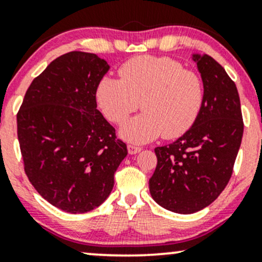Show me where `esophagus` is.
Listing matches in <instances>:
<instances>
[{"instance_id": "obj_1", "label": "esophagus", "mask_w": 262, "mask_h": 262, "mask_svg": "<svg viewBox=\"0 0 262 262\" xmlns=\"http://www.w3.org/2000/svg\"><path fill=\"white\" fill-rule=\"evenodd\" d=\"M142 148L139 147V146H135V145H128L127 146V151L130 155H135V154H139Z\"/></svg>"}]
</instances>
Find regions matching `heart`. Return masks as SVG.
<instances>
[{
  "instance_id": "b5f03b06",
  "label": "heart",
  "mask_w": 262,
  "mask_h": 262,
  "mask_svg": "<svg viewBox=\"0 0 262 262\" xmlns=\"http://www.w3.org/2000/svg\"><path fill=\"white\" fill-rule=\"evenodd\" d=\"M120 80L105 77L96 86V102L110 122L121 125L140 107L143 114L126 122L122 139L145 143L162 135L176 139L198 119L205 90L196 72L170 57L141 56L120 67Z\"/></svg>"
}]
</instances>
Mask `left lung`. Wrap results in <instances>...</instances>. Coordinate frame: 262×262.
<instances>
[{"mask_svg": "<svg viewBox=\"0 0 262 262\" xmlns=\"http://www.w3.org/2000/svg\"><path fill=\"white\" fill-rule=\"evenodd\" d=\"M205 98L195 123L180 139L155 148L156 170L148 186L160 206L193 213L226 187L244 134L240 97L224 67L209 55H193Z\"/></svg>", "mask_w": 262, "mask_h": 262, "instance_id": "8db88e82", "label": "left lung"}]
</instances>
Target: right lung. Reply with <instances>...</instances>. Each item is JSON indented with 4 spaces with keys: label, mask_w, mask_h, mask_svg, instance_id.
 Wrapping results in <instances>:
<instances>
[{
    "label": "right lung",
    "mask_w": 262,
    "mask_h": 262,
    "mask_svg": "<svg viewBox=\"0 0 262 262\" xmlns=\"http://www.w3.org/2000/svg\"><path fill=\"white\" fill-rule=\"evenodd\" d=\"M108 69L95 53H64L32 81L17 114L25 172L42 198L70 213L108 198L127 155L97 110L96 86Z\"/></svg>",
    "instance_id": "add662e5"
}]
</instances>
